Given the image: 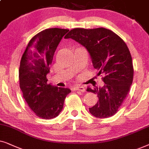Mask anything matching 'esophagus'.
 Wrapping results in <instances>:
<instances>
[{
	"label": "esophagus",
	"mask_w": 149,
	"mask_h": 149,
	"mask_svg": "<svg viewBox=\"0 0 149 149\" xmlns=\"http://www.w3.org/2000/svg\"><path fill=\"white\" fill-rule=\"evenodd\" d=\"M73 89L74 91H81V92H84V91H85V88L83 86H73Z\"/></svg>",
	"instance_id": "obj_1"
}]
</instances>
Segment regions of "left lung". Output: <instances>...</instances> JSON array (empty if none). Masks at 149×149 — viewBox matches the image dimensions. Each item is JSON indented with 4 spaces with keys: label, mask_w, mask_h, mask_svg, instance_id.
<instances>
[{
    "label": "left lung",
    "mask_w": 149,
    "mask_h": 149,
    "mask_svg": "<svg viewBox=\"0 0 149 149\" xmlns=\"http://www.w3.org/2000/svg\"><path fill=\"white\" fill-rule=\"evenodd\" d=\"M65 39L71 38L86 47L95 69L102 75V88L88 87L97 95L99 101L89 108L97 118H108L117 112L127 96L134 78L132 58L127 45L120 37L105 28L71 30Z\"/></svg>",
    "instance_id": "obj_1"
}]
</instances>
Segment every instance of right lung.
Returning a JSON list of instances; mask_svg holds the SVG:
<instances>
[{"label":"right lung","instance_id":"add662e5","mask_svg":"<svg viewBox=\"0 0 149 149\" xmlns=\"http://www.w3.org/2000/svg\"><path fill=\"white\" fill-rule=\"evenodd\" d=\"M68 29L52 28L39 32L30 40L19 69V88L23 97L36 116L54 118L63 108L71 90L47 84V74L56 47Z\"/></svg>","mask_w":149,"mask_h":149}]
</instances>
